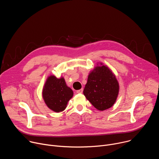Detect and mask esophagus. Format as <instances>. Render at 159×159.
<instances>
[{"instance_id":"esophagus-1","label":"esophagus","mask_w":159,"mask_h":159,"mask_svg":"<svg viewBox=\"0 0 159 159\" xmlns=\"http://www.w3.org/2000/svg\"><path fill=\"white\" fill-rule=\"evenodd\" d=\"M76 93H77V94H82V93H83V89H80V90H77Z\"/></svg>"}]
</instances>
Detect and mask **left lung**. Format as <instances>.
<instances>
[{"mask_svg":"<svg viewBox=\"0 0 159 159\" xmlns=\"http://www.w3.org/2000/svg\"><path fill=\"white\" fill-rule=\"evenodd\" d=\"M118 82L112 71L101 63L88 75L84 94L95 108L104 111L110 108L116 101L119 93Z\"/></svg>","mask_w":159,"mask_h":159,"instance_id":"left-lung-1","label":"left lung"}]
</instances>
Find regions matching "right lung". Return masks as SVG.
Here are the masks:
<instances>
[{"label": "right lung", "mask_w": 159, "mask_h": 159, "mask_svg": "<svg viewBox=\"0 0 159 159\" xmlns=\"http://www.w3.org/2000/svg\"><path fill=\"white\" fill-rule=\"evenodd\" d=\"M43 98L45 104L52 111L59 112L65 110L74 93L68 87L63 77L57 79L50 75L43 89Z\"/></svg>", "instance_id": "right-lung-1"}]
</instances>
